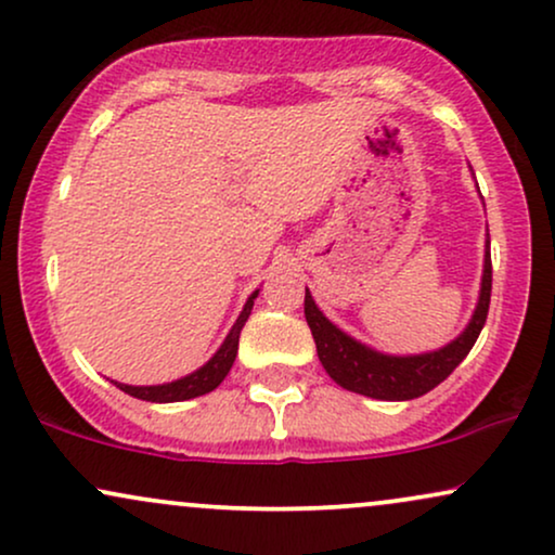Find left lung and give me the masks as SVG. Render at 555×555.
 Returning a JSON list of instances; mask_svg holds the SVG:
<instances>
[{
	"mask_svg": "<svg viewBox=\"0 0 555 555\" xmlns=\"http://www.w3.org/2000/svg\"><path fill=\"white\" fill-rule=\"evenodd\" d=\"M491 302V240L486 237L483 250V276H480V292L476 310L457 338L444 344L442 349L424 353H385L372 349L349 333L338 328L323 315L315 305L310 289L305 286V318L310 325L312 338L318 346V359L325 366L331 379L344 390L359 392V396L377 400H413L422 398L442 379L452 375V370L468 357L486 325Z\"/></svg>",
	"mask_w": 555,
	"mask_h": 555,
	"instance_id": "obj_1",
	"label": "left lung"
}]
</instances>
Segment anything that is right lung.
Returning a JSON list of instances; mask_svg holds the SVG:
<instances>
[{
	"mask_svg": "<svg viewBox=\"0 0 555 555\" xmlns=\"http://www.w3.org/2000/svg\"><path fill=\"white\" fill-rule=\"evenodd\" d=\"M258 292L260 289H256L248 299H245V305H243V310H240L235 325H232L230 333L224 336L222 346L211 353L209 362L198 366V370H193L191 375L178 377V379H172V383H163V385H126V383H113V379L111 383L116 385L118 390L129 392V396L139 398V400H150V403H180V400H191V398H198V396H206V392H211L214 387H217L227 377V372L232 370V364H235L240 331H243V325L248 323L253 302H256Z\"/></svg>",
	"mask_w": 555,
	"mask_h": 555,
	"instance_id": "right-lung-1",
	"label": "right lung"
}]
</instances>
